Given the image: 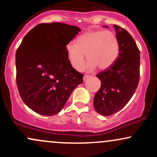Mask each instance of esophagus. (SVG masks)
Listing matches in <instances>:
<instances>
[{
    "mask_svg": "<svg viewBox=\"0 0 157 157\" xmlns=\"http://www.w3.org/2000/svg\"><path fill=\"white\" fill-rule=\"evenodd\" d=\"M91 77V75H84V77H83V80H84V81H86V80H87V79L90 78V77Z\"/></svg>",
    "mask_w": 157,
    "mask_h": 157,
    "instance_id": "34e87169",
    "label": "esophagus"
}]
</instances>
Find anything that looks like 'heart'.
Listing matches in <instances>:
<instances>
[{
  "instance_id": "heart-1",
  "label": "heart",
  "mask_w": 157,
  "mask_h": 157,
  "mask_svg": "<svg viewBox=\"0 0 157 157\" xmlns=\"http://www.w3.org/2000/svg\"><path fill=\"white\" fill-rule=\"evenodd\" d=\"M66 51L68 61L75 69H82L86 55L89 60L87 65L89 69H94L97 66L103 70L111 67L118 58L120 44L114 32L93 30L79 36L76 44H68Z\"/></svg>"
}]
</instances>
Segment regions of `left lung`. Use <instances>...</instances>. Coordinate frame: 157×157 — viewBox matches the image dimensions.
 Listing matches in <instances>:
<instances>
[{
  "label": "left lung",
  "instance_id": "1",
  "mask_svg": "<svg viewBox=\"0 0 157 157\" xmlns=\"http://www.w3.org/2000/svg\"><path fill=\"white\" fill-rule=\"evenodd\" d=\"M113 27L120 41V55L111 67L96 75L101 86L94 98V107L103 116H111L125 107L140 80V52L136 42L125 29Z\"/></svg>",
  "mask_w": 157,
  "mask_h": 157
}]
</instances>
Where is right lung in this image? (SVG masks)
<instances>
[{"label":"right lung","instance_id":"obj_1","mask_svg":"<svg viewBox=\"0 0 157 157\" xmlns=\"http://www.w3.org/2000/svg\"><path fill=\"white\" fill-rule=\"evenodd\" d=\"M80 32L62 23H40L30 30L15 54L20 96L32 111L45 116L59 113L83 74L70 64L66 46Z\"/></svg>","mask_w":157,"mask_h":157}]
</instances>
